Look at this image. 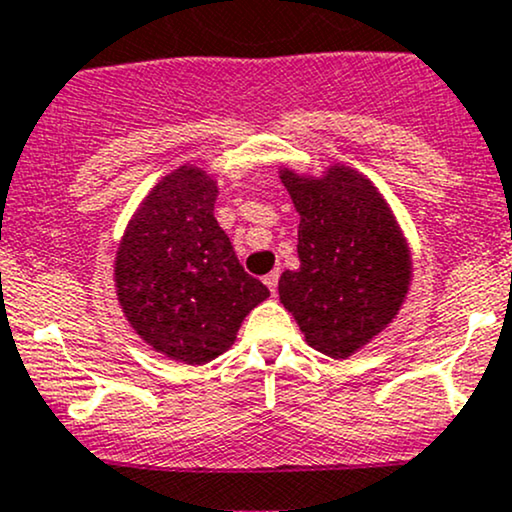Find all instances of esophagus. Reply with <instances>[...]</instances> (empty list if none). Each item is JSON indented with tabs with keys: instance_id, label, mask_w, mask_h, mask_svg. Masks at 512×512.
I'll return each instance as SVG.
<instances>
[{
	"instance_id": "1",
	"label": "esophagus",
	"mask_w": 512,
	"mask_h": 512,
	"mask_svg": "<svg viewBox=\"0 0 512 512\" xmlns=\"http://www.w3.org/2000/svg\"><path fill=\"white\" fill-rule=\"evenodd\" d=\"M264 284H267V289L272 291V296L276 293V286H279V272H269L264 276Z\"/></svg>"
}]
</instances>
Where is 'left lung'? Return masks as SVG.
<instances>
[{"label":"left lung","instance_id":"8db88e82","mask_svg":"<svg viewBox=\"0 0 512 512\" xmlns=\"http://www.w3.org/2000/svg\"><path fill=\"white\" fill-rule=\"evenodd\" d=\"M298 223L296 272L279 279V301L305 342L332 358L366 346L395 320L411 284V252L378 187L349 166L322 178L281 168Z\"/></svg>","mask_w":512,"mask_h":512}]
</instances>
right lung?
Masks as SVG:
<instances>
[{
  "instance_id": "right-lung-1",
  "label": "right lung",
  "mask_w": 512,
  "mask_h": 512,
  "mask_svg": "<svg viewBox=\"0 0 512 512\" xmlns=\"http://www.w3.org/2000/svg\"><path fill=\"white\" fill-rule=\"evenodd\" d=\"M207 170L180 166L134 211L115 257L122 313L154 351L202 366L231 349L240 322L269 296L219 221Z\"/></svg>"
}]
</instances>
